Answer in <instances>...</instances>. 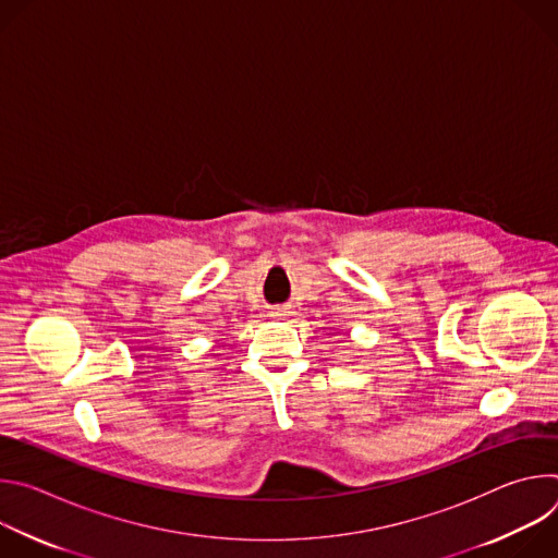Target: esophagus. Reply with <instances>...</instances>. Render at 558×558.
Listing matches in <instances>:
<instances>
[{
  "instance_id": "34e87169",
  "label": "esophagus",
  "mask_w": 558,
  "mask_h": 558,
  "mask_svg": "<svg viewBox=\"0 0 558 558\" xmlns=\"http://www.w3.org/2000/svg\"><path fill=\"white\" fill-rule=\"evenodd\" d=\"M287 313H289V311H284V308H274V311H271V315H276V317H280V315H287Z\"/></svg>"
}]
</instances>
